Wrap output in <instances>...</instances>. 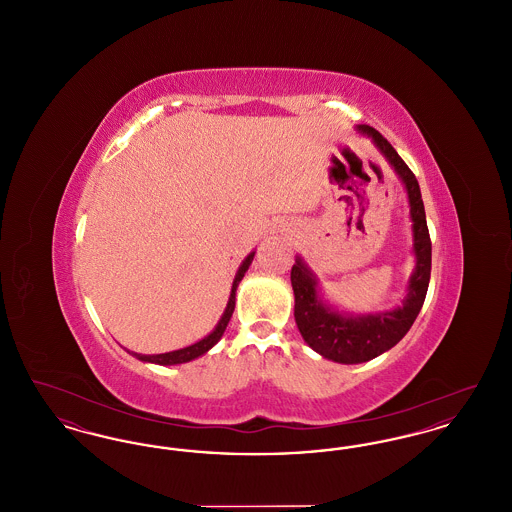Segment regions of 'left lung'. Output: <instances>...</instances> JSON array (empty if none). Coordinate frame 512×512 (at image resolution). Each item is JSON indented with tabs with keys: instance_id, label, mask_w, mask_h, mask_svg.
Listing matches in <instances>:
<instances>
[{
	"instance_id": "8db88e82",
	"label": "left lung",
	"mask_w": 512,
	"mask_h": 512,
	"mask_svg": "<svg viewBox=\"0 0 512 512\" xmlns=\"http://www.w3.org/2000/svg\"><path fill=\"white\" fill-rule=\"evenodd\" d=\"M357 130L368 136L374 146L380 149L407 190L413 220L416 267L409 278L407 297L403 299L401 307L386 313L353 317L336 311L332 305H326L318 297V278L315 272L303 263L301 257L295 259L292 267L295 324L311 349H315L324 359L341 365L366 363L403 340L422 309L432 270V242L416 176L376 128L361 124Z\"/></svg>"
}]
</instances>
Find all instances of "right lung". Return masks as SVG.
<instances>
[{
    "instance_id": "obj_1",
    "label": "right lung",
    "mask_w": 512,
    "mask_h": 512,
    "mask_svg": "<svg viewBox=\"0 0 512 512\" xmlns=\"http://www.w3.org/2000/svg\"><path fill=\"white\" fill-rule=\"evenodd\" d=\"M253 257H255V251H251V253L245 257L244 263L238 268L236 278H234V284H232V292H230L228 303H226V309H224V313H222V317H220L219 324L215 326V330H213L209 336H205L203 340L195 341L194 345H188V347H182V349H176V351H169V353H159V355L132 353V355H134L136 359L144 361V363H153V365L163 366L190 363V361H194L197 357L205 355L213 345H217V341L222 338V334H224V330H226V326H228V322H230V317H232L234 307H236V290H238V286H240V282H242L247 268L251 265ZM128 353H130V351H128Z\"/></svg>"
}]
</instances>
